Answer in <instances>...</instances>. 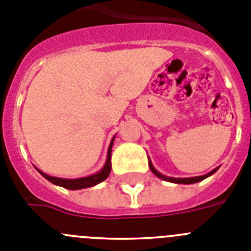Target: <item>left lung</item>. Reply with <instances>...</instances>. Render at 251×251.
Segmentation results:
<instances>
[{"instance_id":"8db88e82","label":"left lung","mask_w":251,"mask_h":251,"mask_svg":"<svg viewBox=\"0 0 251 251\" xmlns=\"http://www.w3.org/2000/svg\"><path fill=\"white\" fill-rule=\"evenodd\" d=\"M148 160H149V167H150V171L152 172V173L155 174L156 177L160 178V179L163 180H167V182H172V183H178V184H193V183H197V182H201V180L206 179L207 177H210V176H212L213 173H216V171L219 169V167L215 168L213 171H211L210 173L204 174V176H200V177H189V178H173V177H167V176H164V174H162L160 172H158L154 168V165H152L151 160H150V158L148 156Z\"/></svg>"}]
</instances>
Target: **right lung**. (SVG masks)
<instances>
[{
  "mask_svg": "<svg viewBox=\"0 0 251 251\" xmlns=\"http://www.w3.org/2000/svg\"><path fill=\"white\" fill-rule=\"evenodd\" d=\"M116 136V135H115ZM115 136L112 138L110 143V147H108V151H107V159H106V163L102 167V169L100 172L95 174H91V176H87V177H82V178H75V179H68V178H58V177H53V176H49V174L44 173V172H41L40 169L36 168V171L45 178L49 182H51L55 186L63 187V188L67 189H83V188H88V187H93L96 184H99V183L103 182L106 178L110 176L111 172V150H112V145H113V140H115Z\"/></svg>",
  "mask_w": 251,
  "mask_h": 251,
  "instance_id": "1",
  "label": "right lung"
}]
</instances>
